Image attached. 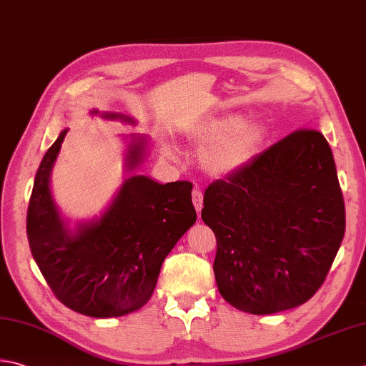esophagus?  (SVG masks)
I'll return each mask as SVG.
<instances>
[{
	"instance_id": "1",
	"label": "esophagus",
	"mask_w": 366,
	"mask_h": 366,
	"mask_svg": "<svg viewBox=\"0 0 366 366\" xmlns=\"http://www.w3.org/2000/svg\"><path fill=\"white\" fill-rule=\"evenodd\" d=\"M192 202H193V206H195L197 212L199 214L202 212V207H203V192L199 189H193L192 192Z\"/></svg>"
}]
</instances>
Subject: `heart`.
Wrapping results in <instances>:
<instances>
[{"label": "heart", "mask_w": 366, "mask_h": 366, "mask_svg": "<svg viewBox=\"0 0 366 366\" xmlns=\"http://www.w3.org/2000/svg\"><path fill=\"white\" fill-rule=\"evenodd\" d=\"M187 138L197 144H209L204 155L206 167L212 173L224 174L244 164L257 146L262 142L263 130L257 124H241L236 116L209 117L193 125L187 132ZM168 155H173L167 149Z\"/></svg>", "instance_id": "b5f03b06"}]
</instances>
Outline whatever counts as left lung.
Masks as SVG:
<instances>
[{
  "label": "left lung",
  "mask_w": 366,
  "mask_h": 366,
  "mask_svg": "<svg viewBox=\"0 0 366 366\" xmlns=\"http://www.w3.org/2000/svg\"><path fill=\"white\" fill-rule=\"evenodd\" d=\"M202 219L216 234L214 274L233 307L260 316L306 303L324 284L346 228L324 134L293 132L209 184Z\"/></svg>",
  "instance_id": "left-lung-1"
}]
</instances>
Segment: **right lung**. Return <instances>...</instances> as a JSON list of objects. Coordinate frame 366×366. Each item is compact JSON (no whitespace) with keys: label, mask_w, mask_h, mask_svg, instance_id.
<instances>
[{"label":"right lung","mask_w":366,"mask_h":366,"mask_svg":"<svg viewBox=\"0 0 366 366\" xmlns=\"http://www.w3.org/2000/svg\"><path fill=\"white\" fill-rule=\"evenodd\" d=\"M103 117L134 124L122 114ZM68 128L49 147L34 177L26 212L33 259L54 295L69 310L97 319L125 316L149 302L163 260L195 224L193 185L132 176L102 217L69 230L50 192V173ZM146 144L144 136H132L128 171L144 159Z\"/></svg>","instance_id":"right-lung-1"}]
</instances>
